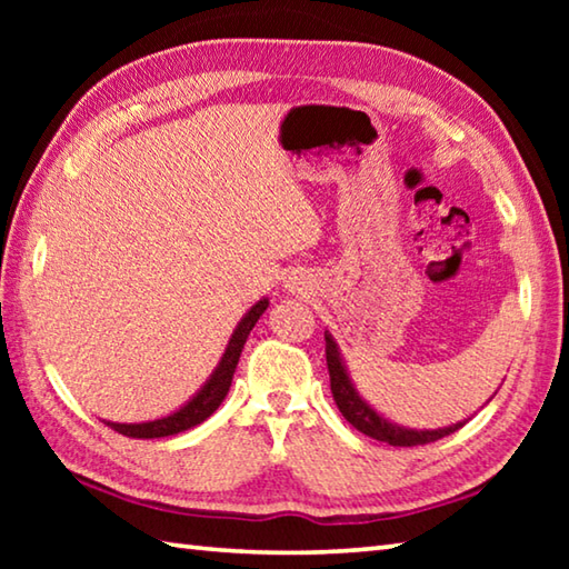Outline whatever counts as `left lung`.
Here are the masks:
<instances>
[{
  "label": "left lung",
  "instance_id": "obj_1",
  "mask_svg": "<svg viewBox=\"0 0 569 569\" xmlns=\"http://www.w3.org/2000/svg\"><path fill=\"white\" fill-rule=\"evenodd\" d=\"M326 363H329L331 393H333L336 407H339V411L343 413V419L366 437L387 441L391 447H421V445H431V441H437L441 437L455 435L457 429H461L467 423V421H457L445 429L417 431V429H403L399 423H391L383 419L381 413L373 411L369 403L359 397V391L353 389L349 373H346V363L339 353V346H336L333 336L329 331H326Z\"/></svg>",
  "mask_w": 569,
  "mask_h": 569
}]
</instances>
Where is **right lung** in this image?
Listing matches in <instances>:
<instances>
[{"instance_id":"add662e5","label":"right lung","mask_w":569,"mask_h":569,"mask_svg":"<svg viewBox=\"0 0 569 569\" xmlns=\"http://www.w3.org/2000/svg\"><path fill=\"white\" fill-rule=\"evenodd\" d=\"M268 308V298L263 301H258L250 311L240 319V323L236 326L233 336H230L228 341V349L223 353V359L216 366V371L210 373V379L206 381V387L200 389L196 397H192L186 407L178 409L176 413H170V417H162L156 421H142V423H114V421H104L110 429L120 431L124 437H132V439H160V437H172V435H180V431H188L192 427H198L200 421H206L210 413H213L220 401L226 399V393L230 389V381H233V373H236V366L240 359V351H243L248 333L253 331V326L261 319L263 311Z\"/></svg>"}]
</instances>
